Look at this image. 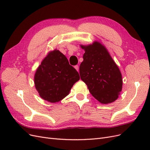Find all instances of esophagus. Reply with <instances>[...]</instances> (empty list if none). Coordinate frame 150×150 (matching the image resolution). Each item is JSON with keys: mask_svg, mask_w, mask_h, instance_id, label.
I'll list each match as a JSON object with an SVG mask.
<instances>
[{"mask_svg": "<svg viewBox=\"0 0 150 150\" xmlns=\"http://www.w3.org/2000/svg\"><path fill=\"white\" fill-rule=\"evenodd\" d=\"M74 68H75V69H76L77 71H79V66H77V65L75 66H74Z\"/></svg>", "mask_w": 150, "mask_h": 150, "instance_id": "34e87169", "label": "esophagus"}]
</instances>
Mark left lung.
<instances>
[{"label":"left lung","mask_w":150,"mask_h":150,"mask_svg":"<svg viewBox=\"0 0 150 150\" xmlns=\"http://www.w3.org/2000/svg\"><path fill=\"white\" fill-rule=\"evenodd\" d=\"M80 46L85 51L79 67L81 79L99 102L105 104L114 102L118 98L122 86L119 67L101 42L94 41Z\"/></svg>","instance_id":"1"}]
</instances>
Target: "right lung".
I'll return each instance as SVG.
<instances>
[{"label":"right lung","instance_id":"1","mask_svg":"<svg viewBox=\"0 0 150 150\" xmlns=\"http://www.w3.org/2000/svg\"><path fill=\"white\" fill-rule=\"evenodd\" d=\"M79 79L78 71L69 64L66 57L54 49L47 53L36 69L34 84L40 98L54 103L67 96Z\"/></svg>","mask_w":150,"mask_h":150}]
</instances>
